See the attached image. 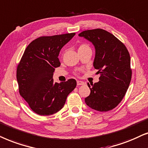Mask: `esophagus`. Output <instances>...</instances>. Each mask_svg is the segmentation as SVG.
<instances>
[{
    "label": "esophagus",
    "instance_id": "esophagus-1",
    "mask_svg": "<svg viewBox=\"0 0 148 148\" xmlns=\"http://www.w3.org/2000/svg\"><path fill=\"white\" fill-rule=\"evenodd\" d=\"M84 82L83 81H81V80H77V84L78 85H82L84 84Z\"/></svg>",
    "mask_w": 148,
    "mask_h": 148
}]
</instances>
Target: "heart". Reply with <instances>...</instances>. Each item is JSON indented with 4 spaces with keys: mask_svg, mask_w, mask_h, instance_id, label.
<instances>
[{
    "mask_svg": "<svg viewBox=\"0 0 148 148\" xmlns=\"http://www.w3.org/2000/svg\"><path fill=\"white\" fill-rule=\"evenodd\" d=\"M87 48H89V47H88V45H84V44H83V45H80V46L79 47V49H78V50H80V49H87Z\"/></svg>",
    "mask_w": 148,
    "mask_h": 148,
    "instance_id": "1",
    "label": "heart"
}]
</instances>
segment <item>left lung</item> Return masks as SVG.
Instances as JSON below:
<instances>
[{
  "label": "left lung",
  "mask_w": 148,
  "mask_h": 148,
  "mask_svg": "<svg viewBox=\"0 0 148 148\" xmlns=\"http://www.w3.org/2000/svg\"><path fill=\"white\" fill-rule=\"evenodd\" d=\"M80 37L89 41L95 49L93 66L100 74L99 81L88 86L90 93L84 99L88 107L107 112L119 105L131 80V58L127 49L116 37L102 29L83 31Z\"/></svg>",
  "instance_id": "obj_1"
}]
</instances>
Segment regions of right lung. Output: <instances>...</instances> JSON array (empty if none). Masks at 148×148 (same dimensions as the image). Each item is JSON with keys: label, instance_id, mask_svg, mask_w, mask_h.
<instances>
[{"label": "right lung", "instance_id": "add662e5", "mask_svg": "<svg viewBox=\"0 0 148 148\" xmlns=\"http://www.w3.org/2000/svg\"><path fill=\"white\" fill-rule=\"evenodd\" d=\"M75 33L40 37L27 47L17 68L19 94L35 113L53 114L64 107L67 97L76 86L70 79L53 82L55 68L60 66L58 56L62 47Z\"/></svg>", "mask_w": 148, "mask_h": 148}]
</instances>
